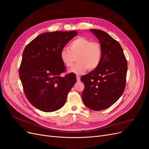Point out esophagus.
I'll return each mask as SVG.
<instances>
[{"instance_id": "34e87169", "label": "esophagus", "mask_w": 149, "mask_h": 149, "mask_svg": "<svg viewBox=\"0 0 149 149\" xmlns=\"http://www.w3.org/2000/svg\"><path fill=\"white\" fill-rule=\"evenodd\" d=\"M76 79H77L78 81H80V76H78V75L76 76Z\"/></svg>"}]
</instances>
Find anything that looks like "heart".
Returning a JSON list of instances; mask_svg holds the SVG:
<instances>
[{"mask_svg":"<svg viewBox=\"0 0 149 149\" xmlns=\"http://www.w3.org/2000/svg\"><path fill=\"white\" fill-rule=\"evenodd\" d=\"M78 63L72 66L70 71L76 74H81L88 70L96 69L100 65L102 49L97 42L84 37H79L70 44V49L63 48L60 52V59L66 67H70L73 62V55H77Z\"/></svg>","mask_w":149,"mask_h":149,"instance_id":"heart-1","label":"heart"}]
</instances>
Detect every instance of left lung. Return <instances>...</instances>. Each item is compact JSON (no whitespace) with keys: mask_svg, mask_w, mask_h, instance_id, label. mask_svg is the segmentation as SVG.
Masks as SVG:
<instances>
[{"mask_svg":"<svg viewBox=\"0 0 149 149\" xmlns=\"http://www.w3.org/2000/svg\"><path fill=\"white\" fill-rule=\"evenodd\" d=\"M89 30L100 42L102 56L96 68L81 78L84 84L82 99L89 109L101 111L114 104L124 93L127 63L118 41L102 30Z\"/></svg>","mask_w":149,"mask_h":149,"instance_id":"left-lung-1","label":"left lung"}]
</instances>
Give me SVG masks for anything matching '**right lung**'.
<instances>
[{
    "label": "right lung",
    "instance_id": "obj_1",
    "mask_svg": "<svg viewBox=\"0 0 149 149\" xmlns=\"http://www.w3.org/2000/svg\"><path fill=\"white\" fill-rule=\"evenodd\" d=\"M77 34L74 30L43 33L25 48L19 76L26 98L37 109L53 112L65 104L76 77L73 73L61 76L66 68L60 54Z\"/></svg>",
    "mask_w": 149,
    "mask_h": 149
}]
</instances>
